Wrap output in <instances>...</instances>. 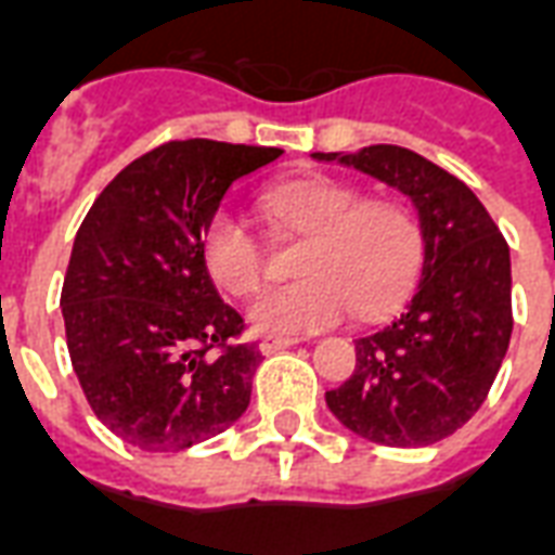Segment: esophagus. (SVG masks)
<instances>
[{
    "label": "esophagus",
    "instance_id": "34e87169",
    "mask_svg": "<svg viewBox=\"0 0 555 555\" xmlns=\"http://www.w3.org/2000/svg\"><path fill=\"white\" fill-rule=\"evenodd\" d=\"M295 341H298V339H289V336H262L257 348H260V353H266V357H269V353L289 348V345H295Z\"/></svg>",
    "mask_w": 555,
    "mask_h": 555
}]
</instances>
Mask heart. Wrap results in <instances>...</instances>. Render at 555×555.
Listing matches in <instances>:
<instances>
[{"label": "heart", "mask_w": 555, "mask_h": 555, "mask_svg": "<svg viewBox=\"0 0 555 555\" xmlns=\"http://www.w3.org/2000/svg\"><path fill=\"white\" fill-rule=\"evenodd\" d=\"M274 228L301 233L295 272L301 281L260 293L248 322L262 333H310L339 324L357 307L380 315L410 293L418 278L421 231L415 216L395 202H360L351 183L310 175L278 183L262 195ZM202 260L219 289L251 295L262 281V248L243 216L231 210L204 224Z\"/></svg>", "instance_id": "obj_1"}]
</instances>
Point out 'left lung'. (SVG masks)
Returning a JSON list of instances; mask_svg holds the SVG:
<instances>
[{
	"mask_svg": "<svg viewBox=\"0 0 555 555\" xmlns=\"http://www.w3.org/2000/svg\"><path fill=\"white\" fill-rule=\"evenodd\" d=\"M398 190L418 214L421 281L406 310L360 336L357 369L327 406L357 436L421 448L480 410L512 336L509 245L456 175L401 145L312 152Z\"/></svg>",
	"mask_w": 555,
	"mask_h": 555,
	"instance_id": "1",
	"label": "left lung"
}]
</instances>
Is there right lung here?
I'll use <instances>...</instances> for the list:
<instances>
[{
    "label": "right lung",
    "mask_w": 555,
    "mask_h": 555,
    "mask_svg": "<svg viewBox=\"0 0 555 555\" xmlns=\"http://www.w3.org/2000/svg\"><path fill=\"white\" fill-rule=\"evenodd\" d=\"M281 154L157 145L104 186L75 233L61 289L69 360L95 418L140 451L193 448L248 410L262 357L231 341L243 315L216 293L202 233L233 181Z\"/></svg>",
    "instance_id": "1"
}]
</instances>
